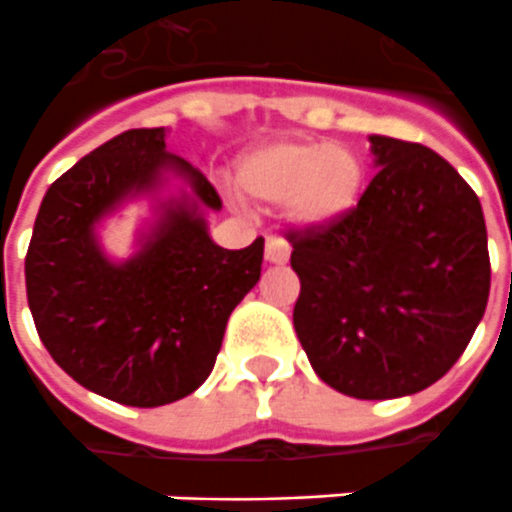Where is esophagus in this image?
<instances>
[{
    "instance_id": "esophagus-1",
    "label": "esophagus",
    "mask_w": 512,
    "mask_h": 512,
    "mask_svg": "<svg viewBox=\"0 0 512 512\" xmlns=\"http://www.w3.org/2000/svg\"><path fill=\"white\" fill-rule=\"evenodd\" d=\"M266 260L268 263H274V266H285L287 260H290V244L282 241V238L268 236L266 238Z\"/></svg>"
}]
</instances>
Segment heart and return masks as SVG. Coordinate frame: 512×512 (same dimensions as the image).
<instances>
[{"mask_svg":"<svg viewBox=\"0 0 512 512\" xmlns=\"http://www.w3.org/2000/svg\"><path fill=\"white\" fill-rule=\"evenodd\" d=\"M238 187L263 206H285L290 222L328 227L350 217L366 189V162L331 140H279L238 162Z\"/></svg>","mask_w":512,"mask_h":512,"instance_id":"b5f03b06","label":"heart"}]
</instances>
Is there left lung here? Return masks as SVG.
I'll return each instance as SVG.
<instances>
[{"mask_svg": "<svg viewBox=\"0 0 512 512\" xmlns=\"http://www.w3.org/2000/svg\"><path fill=\"white\" fill-rule=\"evenodd\" d=\"M377 176L350 217L290 230L293 325L317 377L344 396L429 388L467 350L491 287L486 219L456 168L372 135Z\"/></svg>", "mask_w": 512, "mask_h": 512, "instance_id": "8db88e82", "label": "left lung"}]
</instances>
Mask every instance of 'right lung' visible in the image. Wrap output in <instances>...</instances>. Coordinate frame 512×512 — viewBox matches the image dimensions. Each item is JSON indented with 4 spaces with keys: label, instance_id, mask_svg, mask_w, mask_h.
<instances>
[{
    "label": "right lung",
    "instance_id": "add662e5",
    "mask_svg": "<svg viewBox=\"0 0 512 512\" xmlns=\"http://www.w3.org/2000/svg\"><path fill=\"white\" fill-rule=\"evenodd\" d=\"M165 127L127 130L48 187L26 252V298L40 342L83 388L127 407H162L198 391L214 369L230 312L260 279L263 238L246 249L211 241V181L165 151ZM165 169L190 181L127 264L101 255L93 225Z\"/></svg>",
    "mask_w": 512,
    "mask_h": 512
}]
</instances>
